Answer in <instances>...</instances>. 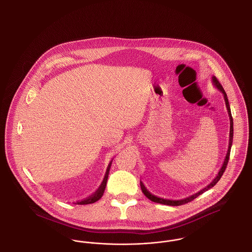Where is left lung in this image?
I'll list each match as a JSON object with an SVG mask.
<instances>
[{
  "label": "left lung",
  "mask_w": 252,
  "mask_h": 252,
  "mask_svg": "<svg viewBox=\"0 0 252 252\" xmlns=\"http://www.w3.org/2000/svg\"><path fill=\"white\" fill-rule=\"evenodd\" d=\"M212 81H213V83L215 85V87H216V89H217L219 92H221V93H222V94L224 96V100H225V103H226V107H227V110H228V117H229V125H230V126H229V140H228V151H227L226 158H225V159H224V162H223V164H222V167L220 168V170H219V172H218L217 176L215 178V180H213V181H212L208 186H206V187H205L204 189H202L201 191H199V192H197L196 193L192 194L191 196H188V197H186V198H182V199H179V200H172V199L161 198V197L156 196L155 194H152L151 192H149V191L146 189V187L144 186V183L141 181V189H142V191L144 192V195H145L148 199H150L151 201H153V202L163 204V205H169V206H180V205H183V204L191 202L192 200H193L194 198H196V197H197L198 195H200L201 193H203L204 192L208 191L209 189L213 188V187L216 185V183L219 181V180L221 179V177H222L223 173L225 172V169L227 167V164H228V158H229L230 148H231V145H232V139H233V121H232V117H231V112H230V108H229V104H228V96H227L226 92L224 91L223 87H222L221 84L219 83V81L216 79V77L215 75H213V77H212Z\"/></svg>",
  "instance_id": "left-lung-1"
}]
</instances>
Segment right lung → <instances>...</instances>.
<instances>
[{"mask_svg":"<svg viewBox=\"0 0 252 252\" xmlns=\"http://www.w3.org/2000/svg\"><path fill=\"white\" fill-rule=\"evenodd\" d=\"M111 163H112V161L109 162L108 168H107V171H106V174H105V177H104V180L102 181L100 187L97 189V191L94 194H92L90 197L86 198V199L80 201V202H77L76 204H78V205H86V204L94 203V202H96L97 200H99L103 196L104 192H105V189H106V186H107L108 173H109V169H110V166H111Z\"/></svg>","mask_w":252,"mask_h":252,"instance_id":"obj_1","label":"right lung"}]
</instances>
